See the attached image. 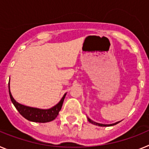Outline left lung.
I'll return each mask as SVG.
<instances>
[{
  "instance_id": "left-lung-1",
  "label": "left lung",
  "mask_w": 149,
  "mask_h": 149,
  "mask_svg": "<svg viewBox=\"0 0 149 149\" xmlns=\"http://www.w3.org/2000/svg\"><path fill=\"white\" fill-rule=\"evenodd\" d=\"M87 119H88V121L90 122V123L93 124V125H95L101 126V127H109V126H113V125H116V124H118L119 122H116V123H113V124H110V125H105V124H101V123H98V122H94V121H93L92 119H89V117H87Z\"/></svg>"
}]
</instances>
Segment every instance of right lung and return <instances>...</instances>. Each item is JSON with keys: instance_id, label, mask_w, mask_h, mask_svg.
Returning <instances> with one entry per match:
<instances>
[{"instance_id": "add662e5", "label": "right lung", "mask_w": 149, "mask_h": 149, "mask_svg": "<svg viewBox=\"0 0 149 149\" xmlns=\"http://www.w3.org/2000/svg\"><path fill=\"white\" fill-rule=\"evenodd\" d=\"M9 94H10V99L15 108L17 109L19 113L25 118L27 120L33 122H39V123H45L53 121L58 116L59 112L60 111L63 106V101L65 98L66 93L64 94L63 98L60 101L58 104H56L55 106L52 107L49 109H39L36 107L25 106L22 104L17 102L13 97L10 89V81H9Z\"/></svg>"}]
</instances>
